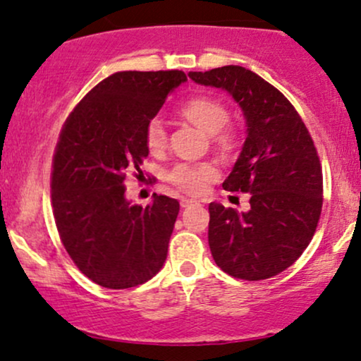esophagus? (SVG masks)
<instances>
[{
  "label": "esophagus",
  "instance_id": "1",
  "mask_svg": "<svg viewBox=\"0 0 361 361\" xmlns=\"http://www.w3.org/2000/svg\"><path fill=\"white\" fill-rule=\"evenodd\" d=\"M193 204H197V200H195V198H181L180 200V205L183 207H190V205H193Z\"/></svg>",
  "mask_w": 361,
  "mask_h": 361
}]
</instances>
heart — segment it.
<instances>
[{
    "instance_id": "1",
    "label": "heart",
    "mask_w": 361,
    "mask_h": 361,
    "mask_svg": "<svg viewBox=\"0 0 361 361\" xmlns=\"http://www.w3.org/2000/svg\"><path fill=\"white\" fill-rule=\"evenodd\" d=\"M180 115L186 122L200 128L202 132L212 137L214 146L222 154H231L238 146V137L233 130H227L229 110L222 102L210 97H197L185 102L180 106ZM144 140L149 152L159 154L168 144L166 126L159 117L151 118L144 130ZM217 178V168L210 163H178L168 173V180L180 190L188 193H200L210 181Z\"/></svg>"
}]
</instances>
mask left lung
<instances>
[{
  "mask_svg": "<svg viewBox=\"0 0 361 361\" xmlns=\"http://www.w3.org/2000/svg\"><path fill=\"white\" fill-rule=\"evenodd\" d=\"M221 88L246 120V139L222 186L250 193L251 209L209 205V246L234 279L264 280L295 263L312 239L322 209V171L307 127L283 94L241 66L188 73Z\"/></svg>",
  "mask_w": 361,
  "mask_h": 361,
  "instance_id": "left-lung-1",
  "label": "left lung"
}]
</instances>
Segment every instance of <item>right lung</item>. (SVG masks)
<instances>
[{
  "mask_svg": "<svg viewBox=\"0 0 361 361\" xmlns=\"http://www.w3.org/2000/svg\"><path fill=\"white\" fill-rule=\"evenodd\" d=\"M183 71H122L98 82L66 120L52 161V209L66 251L105 288H130L163 268L180 204L126 197V171L149 154L144 140Z\"/></svg>",
  "mask_w": 361,
  "mask_h": 361,
  "instance_id": "add662e5",
  "label": "right lung"
}]
</instances>
